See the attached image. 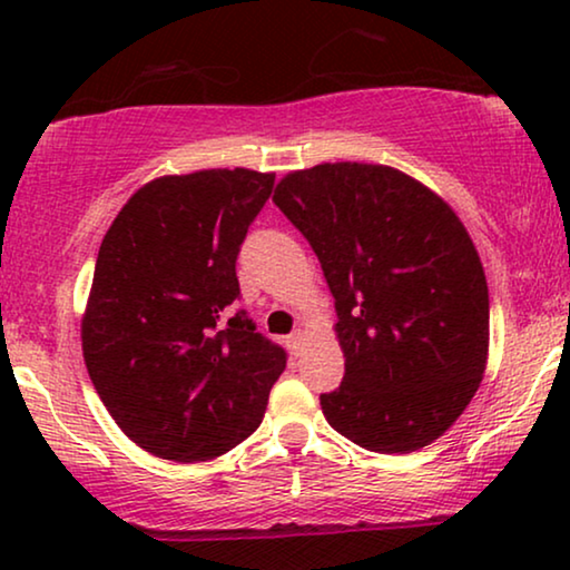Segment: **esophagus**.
Here are the masks:
<instances>
[{
  "instance_id": "esophagus-1",
  "label": "esophagus",
  "mask_w": 570,
  "mask_h": 570,
  "mask_svg": "<svg viewBox=\"0 0 570 570\" xmlns=\"http://www.w3.org/2000/svg\"><path fill=\"white\" fill-rule=\"evenodd\" d=\"M303 334H306V332H303V330H295V332L291 334V337H287V347H291L295 355H298V350L303 347Z\"/></svg>"
}]
</instances>
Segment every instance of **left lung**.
<instances>
[{
	"mask_svg": "<svg viewBox=\"0 0 570 570\" xmlns=\"http://www.w3.org/2000/svg\"><path fill=\"white\" fill-rule=\"evenodd\" d=\"M272 202L322 262L345 353L326 423L357 446L410 454L454 425L488 363L478 248L439 194L371 163H322Z\"/></svg>",
	"mask_w": 570,
	"mask_h": 570,
	"instance_id": "1",
	"label": "left lung"
}]
</instances>
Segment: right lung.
<instances>
[{
	"label": "right lung",
	"instance_id": "add662e5",
	"mask_svg": "<svg viewBox=\"0 0 570 570\" xmlns=\"http://www.w3.org/2000/svg\"><path fill=\"white\" fill-rule=\"evenodd\" d=\"M275 174L163 176L100 244L82 355L116 425L170 462H207L259 428L287 353L256 332L236 259Z\"/></svg>",
	"mask_w": 570,
	"mask_h": 570
}]
</instances>
